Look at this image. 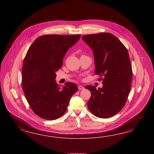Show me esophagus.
<instances>
[{
    "mask_svg": "<svg viewBox=\"0 0 154 154\" xmlns=\"http://www.w3.org/2000/svg\"><path fill=\"white\" fill-rule=\"evenodd\" d=\"M78 88H79V90H84V87L81 86V85H79L78 86Z\"/></svg>",
    "mask_w": 154,
    "mask_h": 154,
    "instance_id": "1",
    "label": "esophagus"
}]
</instances>
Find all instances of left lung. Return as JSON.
I'll use <instances>...</instances> for the list:
<instances>
[{
  "label": "left lung",
  "mask_w": 154,
  "mask_h": 154,
  "mask_svg": "<svg viewBox=\"0 0 154 154\" xmlns=\"http://www.w3.org/2000/svg\"><path fill=\"white\" fill-rule=\"evenodd\" d=\"M82 39L93 51L95 73L103 77L102 88L85 87L91 94L88 107L99 118L113 116L125 106L131 91L132 69L128 51L111 33L86 35Z\"/></svg>",
  "instance_id": "8db88e82"
}]
</instances>
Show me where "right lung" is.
Instances as JSON below:
<instances>
[{"label":"right lung","instance_id":"1","mask_svg":"<svg viewBox=\"0 0 154 154\" xmlns=\"http://www.w3.org/2000/svg\"><path fill=\"white\" fill-rule=\"evenodd\" d=\"M80 37L42 35L35 40L26 54L22 69L23 93L33 112L42 119L54 120L62 116L71 97L78 90L77 86L69 82L60 88L55 79L65 54Z\"/></svg>","mask_w":154,"mask_h":154}]
</instances>
